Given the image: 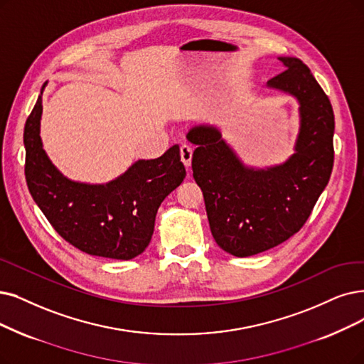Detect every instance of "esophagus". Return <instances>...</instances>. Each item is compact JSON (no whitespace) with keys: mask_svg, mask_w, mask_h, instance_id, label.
I'll return each mask as SVG.
<instances>
[{"mask_svg":"<svg viewBox=\"0 0 364 364\" xmlns=\"http://www.w3.org/2000/svg\"><path fill=\"white\" fill-rule=\"evenodd\" d=\"M181 159H182V163H183L186 167L191 166L193 149H191L190 146H188V144H182V146H181Z\"/></svg>","mask_w":364,"mask_h":364,"instance_id":"1","label":"esophagus"}]
</instances>
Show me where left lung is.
Returning <instances> with one entry per match:
<instances>
[{
  "instance_id": "obj_1",
  "label": "left lung",
  "mask_w": 364,
  "mask_h": 364,
  "mask_svg": "<svg viewBox=\"0 0 364 364\" xmlns=\"http://www.w3.org/2000/svg\"><path fill=\"white\" fill-rule=\"evenodd\" d=\"M285 71L267 88L299 103L294 154L270 167L246 166L216 125H194L193 176L201 188L212 236L221 250L250 257L274 248L303 227L333 168L334 114L328 97L306 64L279 56Z\"/></svg>"
}]
</instances>
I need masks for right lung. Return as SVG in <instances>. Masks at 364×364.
I'll return each instance as SVG.
<instances>
[{"instance_id": "right-lung-1", "label": "right lung", "mask_w": 364, "mask_h": 364, "mask_svg": "<svg viewBox=\"0 0 364 364\" xmlns=\"http://www.w3.org/2000/svg\"><path fill=\"white\" fill-rule=\"evenodd\" d=\"M46 86L48 82L23 129L28 190L58 235L82 252L113 259L140 255L152 239L159 205L185 179L179 146L155 159H139L107 183L71 181L43 149L40 121Z\"/></svg>"}]
</instances>
